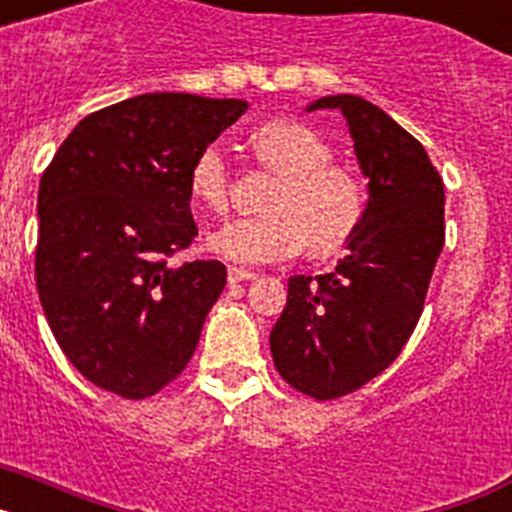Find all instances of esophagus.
<instances>
[{
    "label": "esophagus",
    "mask_w": 512,
    "mask_h": 512,
    "mask_svg": "<svg viewBox=\"0 0 512 512\" xmlns=\"http://www.w3.org/2000/svg\"><path fill=\"white\" fill-rule=\"evenodd\" d=\"M248 279H253L251 271L238 269V266H230V269H228V282L230 284H241V282H248Z\"/></svg>",
    "instance_id": "obj_1"
}]
</instances>
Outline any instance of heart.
Here are the masks:
<instances>
[{
	"label": "heart",
	"mask_w": 512,
	"mask_h": 512,
	"mask_svg": "<svg viewBox=\"0 0 512 512\" xmlns=\"http://www.w3.org/2000/svg\"><path fill=\"white\" fill-rule=\"evenodd\" d=\"M253 153L279 179L266 197L264 215L235 217L210 235V248L243 266L287 261L307 243L315 256H330L354 241L366 220V187L348 166L330 161L333 151L310 125L271 117L248 135ZM189 192L205 210L223 212L233 192V166L220 140L197 151Z\"/></svg>",
	"instance_id": "b5f03b06"
}]
</instances>
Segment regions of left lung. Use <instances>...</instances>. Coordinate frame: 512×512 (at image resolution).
I'll return each instance as SVG.
<instances>
[{
  "instance_id": "left-lung-1",
  "label": "left lung",
  "mask_w": 512,
  "mask_h": 512,
  "mask_svg": "<svg viewBox=\"0 0 512 512\" xmlns=\"http://www.w3.org/2000/svg\"><path fill=\"white\" fill-rule=\"evenodd\" d=\"M325 107L343 112L369 179L366 220L336 271L289 279L269 338L279 377L320 402L351 395L400 356L446 241L443 179L418 140L361 97L307 110Z\"/></svg>"
}]
</instances>
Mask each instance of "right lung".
Segmentation results:
<instances>
[{
    "label": "right lung",
    "instance_id": "obj_1",
    "mask_svg": "<svg viewBox=\"0 0 512 512\" xmlns=\"http://www.w3.org/2000/svg\"><path fill=\"white\" fill-rule=\"evenodd\" d=\"M248 104L140 94L71 130L38 192L35 284L66 359L92 384L146 400L194 356L225 287L220 261H176L197 235L189 169Z\"/></svg>",
    "mask_w": 512,
    "mask_h": 512
}]
</instances>
